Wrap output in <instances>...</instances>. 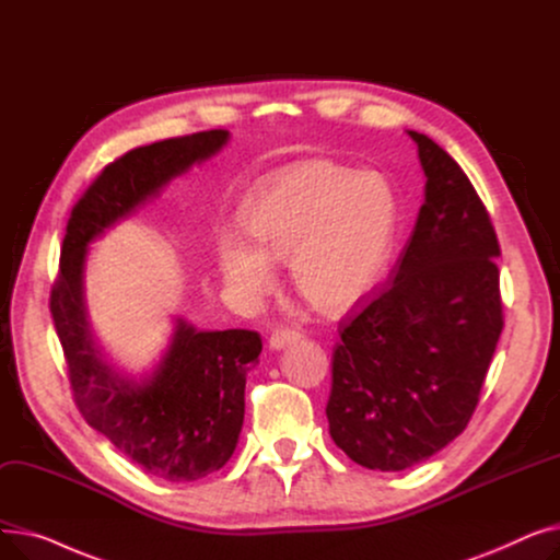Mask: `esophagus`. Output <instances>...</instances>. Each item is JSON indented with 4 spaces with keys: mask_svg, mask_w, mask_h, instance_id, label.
I'll list each match as a JSON object with an SVG mask.
<instances>
[{
    "mask_svg": "<svg viewBox=\"0 0 560 560\" xmlns=\"http://www.w3.org/2000/svg\"><path fill=\"white\" fill-rule=\"evenodd\" d=\"M304 338H306V334L302 329H285V327H281V329H277L270 336V347L272 349H285L288 345H295V342H300Z\"/></svg>",
    "mask_w": 560,
    "mask_h": 560,
    "instance_id": "obj_1",
    "label": "esophagus"
}]
</instances>
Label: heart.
I'll use <instances>...</instances> for the list:
<instances>
[{
    "label": "heart",
    "mask_w": 560,
    "mask_h": 560,
    "mask_svg": "<svg viewBox=\"0 0 560 560\" xmlns=\"http://www.w3.org/2000/svg\"><path fill=\"white\" fill-rule=\"evenodd\" d=\"M243 226L245 235L215 238L218 270L235 298H262L275 283L272 262H281L311 308L342 313L386 272L395 197L378 174L308 161L260 186L245 203Z\"/></svg>",
    "instance_id": "1"
}]
</instances>
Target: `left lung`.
Returning a JSON list of instances; mask_svg holds the SVG:
<instances>
[{"instance_id":"obj_1","label":"left lung","mask_w":560,"mask_h":560,"mask_svg":"<svg viewBox=\"0 0 560 560\" xmlns=\"http://www.w3.org/2000/svg\"><path fill=\"white\" fill-rule=\"evenodd\" d=\"M408 136L424 203L395 277L340 319L327 401L334 443L381 472L418 465L465 431L504 329L486 206L443 147Z\"/></svg>"}]
</instances>
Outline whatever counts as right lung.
I'll list each match as a JSON object with an SVG mask.
<instances>
[{
  "label": "right lung",
  "instance_id": "right-lung-1",
  "mask_svg": "<svg viewBox=\"0 0 560 560\" xmlns=\"http://www.w3.org/2000/svg\"><path fill=\"white\" fill-rule=\"evenodd\" d=\"M229 131L167 138L108 163L70 213L49 311L63 345L70 388L83 420L147 475L179 483L220 469L238 445L245 381L262 349L249 329L197 331L176 319L159 368L133 381L102 361L83 304L85 247L159 195L174 176L218 154Z\"/></svg>",
  "mask_w": 560,
  "mask_h": 560
}]
</instances>
